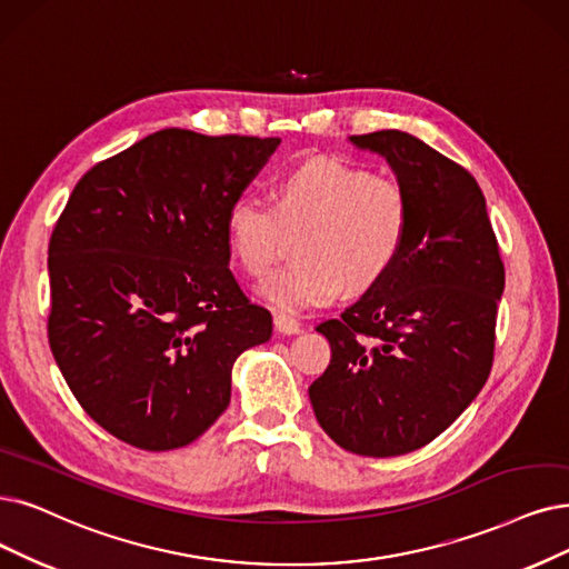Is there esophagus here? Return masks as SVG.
Here are the masks:
<instances>
[{
  "mask_svg": "<svg viewBox=\"0 0 569 569\" xmlns=\"http://www.w3.org/2000/svg\"><path fill=\"white\" fill-rule=\"evenodd\" d=\"M276 329L280 331V333H284V336H293V333H299L301 331V325L293 320V317H289V315H284V312H278L276 315Z\"/></svg>",
  "mask_w": 569,
  "mask_h": 569,
  "instance_id": "esophagus-1",
  "label": "esophagus"
}]
</instances>
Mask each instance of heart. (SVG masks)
<instances>
[{"mask_svg": "<svg viewBox=\"0 0 569 569\" xmlns=\"http://www.w3.org/2000/svg\"><path fill=\"white\" fill-rule=\"evenodd\" d=\"M411 231V198L399 179L333 158L284 172L272 202L240 196L226 212V236L249 276L278 261L301 236V261L272 270L259 293L287 312L331 306L350 289H369L399 261Z\"/></svg>", "mask_w": 569, "mask_h": 569, "instance_id": "obj_1", "label": "heart"}]
</instances>
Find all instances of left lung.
I'll return each instance as SVG.
<instances>
[{
	"instance_id": "1",
	"label": "left lung",
	"mask_w": 569,
	"mask_h": 569,
	"mask_svg": "<svg viewBox=\"0 0 569 569\" xmlns=\"http://www.w3.org/2000/svg\"><path fill=\"white\" fill-rule=\"evenodd\" d=\"M350 142L390 163L411 198V231L388 276L317 327L331 361L308 395L340 448L395 458L437 439L486 385L505 263L462 166L401 130Z\"/></svg>"
}]
</instances>
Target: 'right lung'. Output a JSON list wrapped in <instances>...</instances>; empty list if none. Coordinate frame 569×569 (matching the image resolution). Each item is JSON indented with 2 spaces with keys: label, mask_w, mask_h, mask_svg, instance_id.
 <instances>
[{
  "label": "right lung",
  "mask_w": 569,
  "mask_h": 569,
  "mask_svg": "<svg viewBox=\"0 0 569 569\" xmlns=\"http://www.w3.org/2000/svg\"><path fill=\"white\" fill-rule=\"evenodd\" d=\"M280 138L166 128L90 168L49 242V343L83 411L142 450L196 441L272 333L229 268L226 212Z\"/></svg>",
  "instance_id": "1"
}]
</instances>
